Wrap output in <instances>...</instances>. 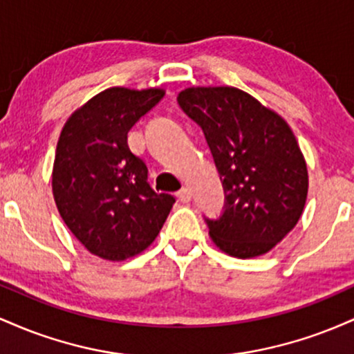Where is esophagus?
Returning <instances> with one entry per match:
<instances>
[{
  "mask_svg": "<svg viewBox=\"0 0 354 354\" xmlns=\"http://www.w3.org/2000/svg\"><path fill=\"white\" fill-rule=\"evenodd\" d=\"M178 200L181 203H188L191 200V191L188 188H181L178 191Z\"/></svg>",
  "mask_w": 354,
  "mask_h": 354,
  "instance_id": "obj_1",
  "label": "esophagus"
}]
</instances>
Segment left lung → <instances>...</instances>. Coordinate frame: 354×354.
I'll return each mask as SVG.
<instances>
[{
  "label": "left lung",
  "instance_id": "1",
  "mask_svg": "<svg viewBox=\"0 0 354 354\" xmlns=\"http://www.w3.org/2000/svg\"><path fill=\"white\" fill-rule=\"evenodd\" d=\"M178 103L205 131L226 194L206 219L209 236L234 258L266 254L295 228L308 196V168L290 124L243 89L191 86Z\"/></svg>",
  "mask_w": 354,
  "mask_h": 354
}]
</instances>
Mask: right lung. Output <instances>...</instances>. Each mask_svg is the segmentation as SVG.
<instances>
[{
  "label": "right lung",
  "instance_id": "right-lung-1",
  "mask_svg": "<svg viewBox=\"0 0 354 354\" xmlns=\"http://www.w3.org/2000/svg\"><path fill=\"white\" fill-rule=\"evenodd\" d=\"M163 96V88H108L61 129L51 174L56 208L81 245L103 259L143 253L176 201L149 186L148 166L128 146L129 129Z\"/></svg>",
  "mask_w": 354,
  "mask_h": 354
}]
</instances>
